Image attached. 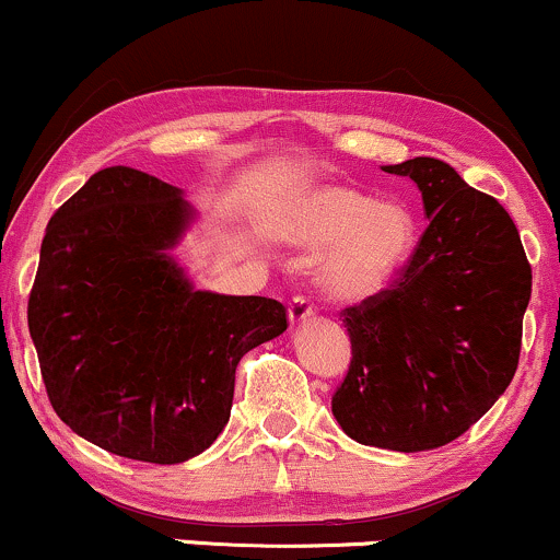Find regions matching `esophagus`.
I'll use <instances>...</instances> for the list:
<instances>
[{"instance_id":"34e87169","label":"esophagus","mask_w":560,"mask_h":560,"mask_svg":"<svg viewBox=\"0 0 560 560\" xmlns=\"http://www.w3.org/2000/svg\"><path fill=\"white\" fill-rule=\"evenodd\" d=\"M313 311H316L313 302L307 300L305 294H298V298H292V302H289V320H292V324H300V320L311 318Z\"/></svg>"}]
</instances>
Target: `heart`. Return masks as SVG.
I'll list each match as a JSON object with an SVG mask.
<instances>
[{
	"instance_id": "obj_1",
	"label": "heart",
	"mask_w": 560,
	"mask_h": 560,
	"mask_svg": "<svg viewBox=\"0 0 560 560\" xmlns=\"http://www.w3.org/2000/svg\"><path fill=\"white\" fill-rule=\"evenodd\" d=\"M281 240L324 249L318 284L334 300L361 302L395 281L416 247V218L400 202H374L350 186L294 195L273 218Z\"/></svg>"
}]
</instances>
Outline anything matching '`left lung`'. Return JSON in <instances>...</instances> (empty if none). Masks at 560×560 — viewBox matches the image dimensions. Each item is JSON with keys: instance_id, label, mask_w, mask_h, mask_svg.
<instances>
[{"instance_id": "obj_1", "label": "left lung", "mask_w": 560, "mask_h": 560, "mask_svg": "<svg viewBox=\"0 0 560 560\" xmlns=\"http://www.w3.org/2000/svg\"><path fill=\"white\" fill-rule=\"evenodd\" d=\"M384 171L419 184L429 226L389 287L339 313L352 358L331 410L361 445L421 453L458 440L511 384L532 266L503 205L447 163Z\"/></svg>"}]
</instances>
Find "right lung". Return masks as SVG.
I'll list each match as a JSON object with an SVG mask.
<instances>
[{
  "instance_id": "obj_1",
  "label": "right lung",
  "mask_w": 560,
  "mask_h": 560,
  "mask_svg": "<svg viewBox=\"0 0 560 560\" xmlns=\"http://www.w3.org/2000/svg\"><path fill=\"white\" fill-rule=\"evenodd\" d=\"M176 186L96 171L57 208L28 298L55 413L120 458L182 464L229 423L244 352L287 329L271 298L191 289L165 249L189 223Z\"/></svg>"
}]
</instances>
